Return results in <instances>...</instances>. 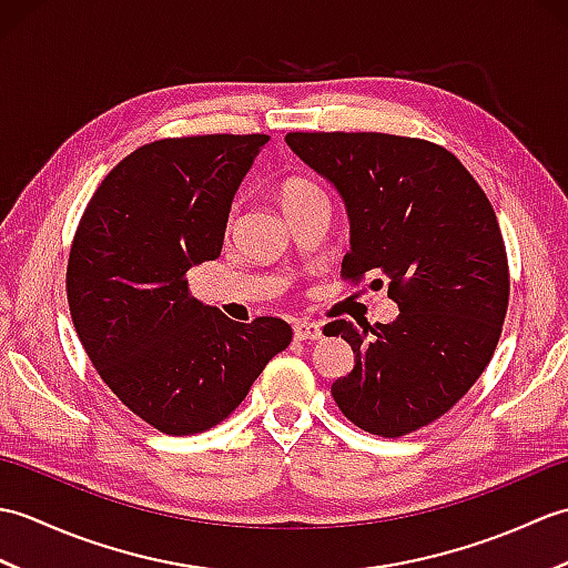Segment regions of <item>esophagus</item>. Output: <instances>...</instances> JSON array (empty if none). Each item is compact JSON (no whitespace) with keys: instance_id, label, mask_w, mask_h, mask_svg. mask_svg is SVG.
<instances>
[{"instance_id":"34e87169","label":"esophagus","mask_w":568,"mask_h":568,"mask_svg":"<svg viewBox=\"0 0 568 568\" xmlns=\"http://www.w3.org/2000/svg\"><path fill=\"white\" fill-rule=\"evenodd\" d=\"M293 334H295L297 342L320 339V336H322V327H320L317 322H312V320H297V322L293 324Z\"/></svg>"}]
</instances>
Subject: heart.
Returning a JSON list of instances; mask_svg holds the SVG:
<instances>
[{
  "instance_id": "heart-1",
  "label": "heart",
  "mask_w": 568,
  "mask_h": 568,
  "mask_svg": "<svg viewBox=\"0 0 568 568\" xmlns=\"http://www.w3.org/2000/svg\"><path fill=\"white\" fill-rule=\"evenodd\" d=\"M312 197H324V192L317 183H312L307 178H287L281 185V202L283 210L293 207V204H300Z\"/></svg>"
}]
</instances>
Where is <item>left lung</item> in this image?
Returning <instances> with one entry per match:
<instances>
[{
    "label": "left lung",
    "mask_w": 568,
    "mask_h": 568,
    "mask_svg": "<svg viewBox=\"0 0 568 568\" xmlns=\"http://www.w3.org/2000/svg\"><path fill=\"white\" fill-rule=\"evenodd\" d=\"M285 143L344 200V277L381 275L371 285H388L400 310L376 329L324 327L354 348V371L332 395L356 427L403 437L449 413L496 352L510 295L496 212L437 143L373 131H295Z\"/></svg>",
    "instance_id": "1"
}]
</instances>
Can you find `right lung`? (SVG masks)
Listing matches in <instances>:
<instances>
[{"label": "right lung", "mask_w": 568, "mask_h": 568, "mask_svg": "<svg viewBox=\"0 0 568 568\" xmlns=\"http://www.w3.org/2000/svg\"><path fill=\"white\" fill-rule=\"evenodd\" d=\"M268 136L210 134L136 149L102 180L72 239L68 305L102 381L165 434L220 425L291 324L232 322L187 293V273L220 258L239 185Z\"/></svg>", "instance_id": "right-lung-1"}]
</instances>
